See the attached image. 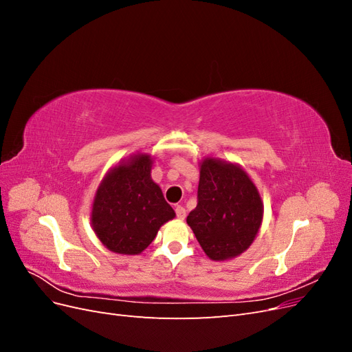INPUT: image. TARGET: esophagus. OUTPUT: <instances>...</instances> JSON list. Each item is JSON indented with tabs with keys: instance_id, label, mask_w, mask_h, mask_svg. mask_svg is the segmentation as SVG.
Listing matches in <instances>:
<instances>
[{
	"instance_id": "esophagus-1",
	"label": "esophagus",
	"mask_w": 352,
	"mask_h": 352,
	"mask_svg": "<svg viewBox=\"0 0 352 352\" xmlns=\"http://www.w3.org/2000/svg\"><path fill=\"white\" fill-rule=\"evenodd\" d=\"M176 216L179 220H184L186 217V210L182 206H177L176 207Z\"/></svg>"
}]
</instances>
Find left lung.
Returning <instances> with one entry per match:
<instances>
[{
    "label": "left lung",
    "mask_w": 352,
    "mask_h": 352,
    "mask_svg": "<svg viewBox=\"0 0 352 352\" xmlns=\"http://www.w3.org/2000/svg\"><path fill=\"white\" fill-rule=\"evenodd\" d=\"M263 212L258 189L239 164L214 157L201 160L198 204L186 223L210 260L226 261L247 251Z\"/></svg>",
    "instance_id": "left-lung-1"
}]
</instances>
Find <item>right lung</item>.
<instances>
[{
  "instance_id": "obj_1",
  "label": "right lung",
  "mask_w": 352,
  "mask_h": 352,
  "mask_svg": "<svg viewBox=\"0 0 352 352\" xmlns=\"http://www.w3.org/2000/svg\"><path fill=\"white\" fill-rule=\"evenodd\" d=\"M153 163L150 154H132L111 167L95 190L91 226L111 252L141 254L176 216L151 177Z\"/></svg>"
}]
</instances>
